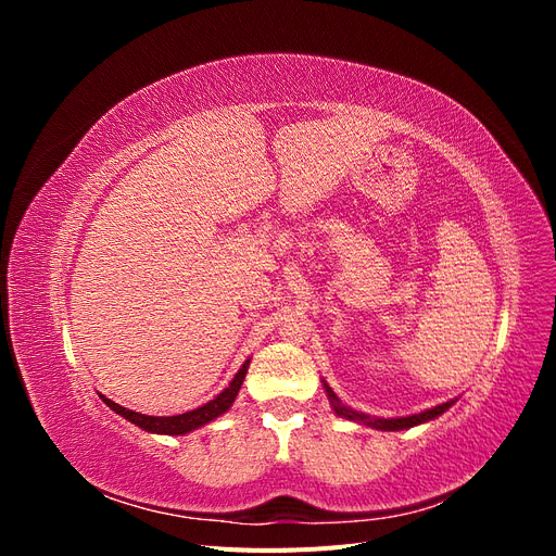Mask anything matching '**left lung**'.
I'll return each instance as SVG.
<instances>
[{
  "label": "left lung",
  "mask_w": 556,
  "mask_h": 556,
  "mask_svg": "<svg viewBox=\"0 0 556 556\" xmlns=\"http://www.w3.org/2000/svg\"><path fill=\"white\" fill-rule=\"evenodd\" d=\"M325 387H327V396H329V403H331V408L336 410V415L345 417V419H352V422H359V425H366V427L380 429V431H401V429H410V427H417V425H425V422H429V419L445 413V408H447V403H443V406H435V408L415 413V415H406V417H368L366 413H357V410L343 406V403L339 401V396L331 392V387L329 384H325Z\"/></svg>",
  "instance_id": "left-lung-1"
}]
</instances>
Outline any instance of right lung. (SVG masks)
<instances>
[{"label":"right lung","instance_id":"1","mask_svg":"<svg viewBox=\"0 0 556 556\" xmlns=\"http://www.w3.org/2000/svg\"><path fill=\"white\" fill-rule=\"evenodd\" d=\"M248 366H250V359L243 362V366L239 368V374L231 378V382L225 387V390L217 394L215 399H211L208 403H204V406H199L194 410H188V413H180V415H169V417H155V415H141V413H134V410H127L123 406H117V403H113L111 399H104L111 410H115L117 415H123L125 419H129L131 425L141 427L143 431H150V433H164V435H182V433H190L199 427H204L208 422H213L215 417H220L223 413H227L231 408L233 399L239 396V390L243 384V378L248 374Z\"/></svg>","mask_w":556,"mask_h":556}]
</instances>
